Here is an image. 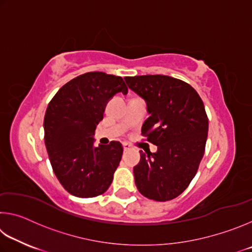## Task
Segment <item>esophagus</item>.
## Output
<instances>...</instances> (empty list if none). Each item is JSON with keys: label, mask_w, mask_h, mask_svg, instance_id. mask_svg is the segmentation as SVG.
<instances>
[{"label": "esophagus", "mask_w": 252, "mask_h": 252, "mask_svg": "<svg viewBox=\"0 0 252 252\" xmlns=\"http://www.w3.org/2000/svg\"><path fill=\"white\" fill-rule=\"evenodd\" d=\"M131 149H132V147L130 146V144H127V143H125V144H123V150H125V151L131 150Z\"/></svg>", "instance_id": "1"}]
</instances>
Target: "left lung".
<instances>
[{"instance_id": "8db88e82", "label": "left lung", "mask_w": 252, "mask_h": 252, "mask_svg": "<svg viewBox=\"0 0 252 252\" xmlns=\"http://www.w3.org/2000/svg\"><path fill=\"white\" fill-rule=\"evenodd\" d=\"M132 91L147 102L150 114L141 133L158 147L140 151L133 168L140 193L156 201L177 198L192 181L204 155L208 117L197 91L185 81L168 75L126 76Z\"/></svg>"}]
</instances>
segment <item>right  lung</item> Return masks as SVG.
I'll list each match as a JSON object with an SVG mask.
<instances>
[{
	"label": "right lung",
	"instance_id": "add662e5",
	"mask_svg": "<svg viewBox=\"0 0 252 252\" xmlns=\"http://www.w3.org/2000/svg\"><path fill=\"white\" fill-rule=\"evenodd\" d=\"M118 92L127 93L121 76L88 72L63 85L46 109L44 141L51 165L75 197H96L112 183L123 147L118 141L94 147L93 134L106 103Z\"/></svg>",
	"mask_w": 252,
	"mask_h": 252
}]
</instances>
